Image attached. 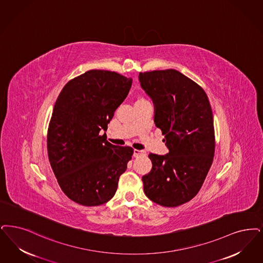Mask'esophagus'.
Listing matches in <instances>:
<instances>
[{
  "instance_id": "obj_1",
  "label": "esophagus",
  "mask_w": 263,
  "mask_h": 263,
  "mask_svg": "<svg viewBox=\"0 0 263 263\" xmlns=\"http://www.w3.org/2000/svg\"><path fill=\"white\" fill-rule=\"evenodd\" d=\"M145 155H146V152L142 151V149H134V153H133L134 158H139V157H142Z\"/></svg>"
}]
</instances>
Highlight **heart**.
I'll return each instance as SVG.
<instances>
[{
    "label": "heart",
    "mask_w": 263,
    "mask_h": 263,
    "mask_svg": "<svg viewBox=\"0 0 263 263\" xmlns=\"http://www.w3.org/2000/svg\"><path fill=\"white\" fill-rule=\"evenodd\" d=\"M142 100H143V99H140V100H139V101H142Z\"/></svg>",
    "instance_id": "b5f03b06"
}]
</instances>
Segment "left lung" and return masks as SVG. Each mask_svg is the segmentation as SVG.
I'll use <instances>...</instances> for the list:
<instances>
[{
  "instance_id": "left-lung-1",
  "label": "left lung",
  "mask_w": 263,
  "mask_h": 263,
  "mask_svg": "<svg viewBox=\"0 0 263 263\" xmlns=\"http://www.w3.org/2000/svg\"><path fill=\"white\" fill-rule=\"evenodd\" d=\"M155 105V123L168 154H149L152 170L142 177L147 198L174 208L200 191L213 161L215 136L209 98L200 85L175 69L140 72Z\"/></svg>"
}]
</instances>
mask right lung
<instances>
[{
  "instance_id": "obj_1",
  "label": "right lung",
  "mask_w": 263,
  "mask_h": 263,
  "mask_svg": "<svg viewBox=\"0 0 263 263\" xmlns=\"http://www.w3.org/2000/svg\"><path fill=\"white\" fill-rule=\"evenodd\" d=\"M132 79L93 69L71 79L53 106L48 128V156L63 193L85 206L101 205L117 190L133 148L105 139L107 124L125 100Z\"/></svg>"
}]
</instances>
